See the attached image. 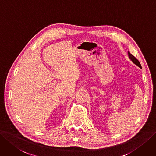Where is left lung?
I'll return each mask as SVG.
<instances>
[{"label":"left lung","mask_w":156,"mask_h":156,"mask_svg":"<svg viewBox=\"0 0 156 156\" xmlns=\"http://www.w3.org/2000/svg\"><path fill=\"white\" fill-rule=\"evenodd\" d=\"M128 55H129V58L132 61V62H133L134 63H135V64H136V66H137L141 68V64H140V62L137 60V59L136 58V57H134L132 54H130V52H128Z\"/></svg>","instance_id":"obj_1"}]
</instances>
